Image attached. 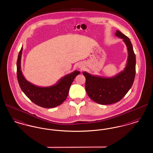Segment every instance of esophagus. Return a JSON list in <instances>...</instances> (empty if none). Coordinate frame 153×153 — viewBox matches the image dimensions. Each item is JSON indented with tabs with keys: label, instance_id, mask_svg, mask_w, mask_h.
Masks as SVG:
<instances>
[{
	"label": "esophagus",
	"instance_id": "obj_1",
	"mask_svg": "<svg viewBox=\"0 0 153 153\" xmlns=\"http://www.w3.org/2000/svg\"><path fill=\"white\" fill-rule=\"evenodd\" d=\"M80 69H82V68H81V67H80Z\"/></svg>",
	"mask_w": 153,
	"mask_h": 153
}]
</instances>
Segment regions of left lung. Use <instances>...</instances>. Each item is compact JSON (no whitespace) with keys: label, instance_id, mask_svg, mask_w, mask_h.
Here are the masks:
<instances>
[{"label":"left lung","instance_id":"8db88e82","mask_svg":"<svg viewBox=\"0 0 153 153\" xmlns=\"http://www.w3.org/2000/svg\"><path fill=\"white\" fill-rule=\"evenodd\" d=\"M116 36L123 39L128 51V58L124 71L111 77H102L91 75L87 72L85 90L88 96L94 102L102 105L119 102L130 89L135 76L136 58L130 39L117 30Z\"/></svg>","mask_w":153,"mask_h":153}]
</instances>
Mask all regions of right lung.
Returning <instances> with one entry per match:
<instances>
[{
    "instance_id": "1",
    "label": "right lung",
    "mask_w": 153,
    "mask_h": 153,
    "mask_svg": "<svg viewBox=\"0 0 153 153\" xmlns=\"http://www.w3.org/2000/svg\"><path fill=\"white\" fill-rule=\"evenodd\" d=\"M22 50L23 47L18 57L16 73L18 83L23 93L31 102L43 108H52L61 104L65 100L73 80L80 74V72L75 71L66 75L59 80L56 84L52 86L38 87L26 80L22 74L21 70Z\"/></svg>"
}]
</instances>
